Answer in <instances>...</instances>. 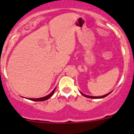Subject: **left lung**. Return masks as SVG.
Masks as SVG:
<instances>
[{
    "label": "left lung",
    "instance_id": "left-lung-1",
    "mask_svg": "<svg viewBox=\"0 0 134 134\" xmlns=\"http://www.w3.org/2000/svg\"><path fill=\"white\" fill-rule=\"evenodd\" d=\"M81 93V94H82V95H83V96H85V97H86L91 98V99H102V98H104V97H107V95H109V94L110 93H108V94H105V95L101 96V97H92V96L86 95V94H83V93Z\"/></svg>",
    "mask_w": 134,
    "mask_h": 134
}]
</instances>
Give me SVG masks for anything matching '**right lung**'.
I'll return each instance as SVG.
<instances>
[{
  "mask_svg": "<svg viewBox=\"0 0 134 134\" xmlns=\"http://www.w3.org/2000/svg\"><path fill=\"white\" fill-rule=\"evenodd\" d=\"M55 88L53 90V91L50 93V94H49L48 95L46 96V97H43L38 98V99H31V98L29 99V98H28V99H29V100H34V101H43V100H48V99H49V97H51L52 96V94H54V91H55Z\"/></svg>",
  "mask_w": 134,
  "mask_h": 134,
  "instance_id": "obj_1",
  "label": "right lung"
}]
</instances>
